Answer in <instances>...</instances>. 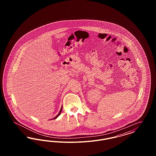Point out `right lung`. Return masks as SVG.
I'll list each match as a JSON object with an SVG mask.
<instances>
[{"instance_id": "right-lung-1", "label": "right lung", "mask_w": 156, "mask_h": 156, "mask_svg": "<svg viewBox=\"0 0 156 156\" xmlns=\"http://www.w3.org/2000/svg\"><path fill=\"white\" fill-rule=\"evenodd\" d=\"M62 106L61 107V109H60V111H59V113H58V114L55 117H54V118L52 119H56V118H57L59 116V115H60V114H61V112H62ZM50 120H51V119H50Z\"/></svg>"}]
</instances>
